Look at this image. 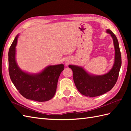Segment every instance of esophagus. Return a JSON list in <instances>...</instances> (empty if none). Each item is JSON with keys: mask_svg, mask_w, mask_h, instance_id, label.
I'll use <instances>...</instances> for the list:
<instances>
[{"mask_svg": "<svg viewBox=\"0 0 131 131\" xmlns=\"http://www.w3.org/2000/svg\"><path fill=\"white\" fill-rule=\"evenodd\" d=\"M70 60H69V59H67V60H66V61H65V63H66V65H68V64L69 63V62H70Z\"/></svg>", "mask_w": 131, "mask_h": 131, "instance_id": "34e87169", "label": "esophagus"}]
</instances>
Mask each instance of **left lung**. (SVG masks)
<instances>
[{"mask_svg": "<svg viewBox=\"0 0 131 131\" xmlns=\"http://www.w3.org/2000/svg\"><path fill=\"white\" fill-rule=\"evenodd\" d=\"M106 32L113 38L115 49L114 62L107 73L93 75L88 73L81 66L69 65L73 73V79L77 90L83 95L93 97L99 96L110 91L117 81L122 65L121 53L119 43L115 34L109 29Z\"/></svg>", "mask_w": 131, "mask_h": 131, "instance_id": "obj_1", "label": "left lung"}]
</instances>
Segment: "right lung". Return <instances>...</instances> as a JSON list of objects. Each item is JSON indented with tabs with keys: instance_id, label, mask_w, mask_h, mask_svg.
Listing matches in <instances>:
<instances>
[{
	"instance_id": "obj_1",
	"label": "right lung",
	"mask_w": 131,
	"mask_h": 131,
	"mask_svg": "<svg viewBox=\"0 0 131 131\" xmlns=\"http://www.w3.org/2000/svg\"><path fill=\"white\" fill-rule=\"evenodd\" d=\"M19 34L11 44L8 52L9 74L13 84L22 96L38 102L49 101L54 96L63 64L49 65L38 73L32 74L19 68L16 59V47Z\"/></svg>"
}]
</instances>
